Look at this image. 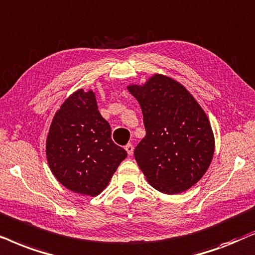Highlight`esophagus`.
<instances>
[{
	"label": "esophagus",
	"mask_w": 255,
	"mask_h": 255,
	"mask_svg": "<svg viewBox=\"0 0 255 255\" xmlns=\"http://www.w3.org/2000/svg\"><path fill=\"white\" fill-rule=\"evenodd\" d=\"M125 149H126V151L128 152V155H129V156L133 155V150H134L133 144H131V143H128V144L126 145V147H125Z\"/></svg>",
	"instance_id": "esophagus-1"
}]
</instances>
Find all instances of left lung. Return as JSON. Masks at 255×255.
Here are the masks:
<instances>
[{"label":"left lung","mask_w":255,"mask_h":255,"mask_svg":"<svg viewBox=\"0 0 255 255\" xmlns=\"http://www.w3.org/2000/svg\"><path fill=\"white\" fill-rule=\"evenodd\" d=\"M127 90L143 114L145 136L134 156L145 179L167 195L186 191L204 176L215 154L208 115L181 83L164 74Z\"/></svg>","instance_id":"8db88e82"}]
</instances>
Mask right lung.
<instances>
[{
  "label": "right lung",
  "mask_w": 255,
  "mask_h": 255,
  "mask_svg": "<svg viewBox=\"0 0 255 255\" xmlns=\"http://www.w3.org/2000/svg\"><path fill=\"white\" fill-rule=\"evenodd\" d=\"M111 135L94 91L80 88L71 94L54 114L46 137L47 163L57 181L83 196L100 195L127 157Z\"/></svg>",
  "instance_id": "add662e5"
}]
</instances>
